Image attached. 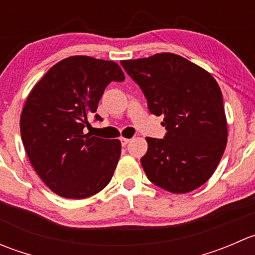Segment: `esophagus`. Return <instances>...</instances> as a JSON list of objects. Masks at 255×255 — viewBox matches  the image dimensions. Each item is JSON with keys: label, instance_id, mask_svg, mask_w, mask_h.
Wrapping results in <instances>:
<instances>
[{"label": "esophagus", "instance_id": "esophagus-1", "mask_svg": "<svg viewBox=\"0 0 255 255\" xmlns=\"http://www.w3.org/2000/svg\"><path fill=\"white\" fill-rule=\"evenodd\" d=\"M129 142V138H126V137H121V144H122V146H126Z\"/></svg>", "mask_w": 255, "mask_h": 255}]
</instances>
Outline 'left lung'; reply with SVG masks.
<instances>
[{"mask_svg": "<svg viewBox=\"0 0 255 255\" xmlns=\"http://www.w3.org/2000/svg\"><path fill=\"white\" fill-rule=\"evenodd\" d=\"M142 89L148 109L164 116V139L146 137L145 175L173 194L197 189L212 176L227 145V120L217 81L173 53L121 61Z\"/></svg>", "mask_w": 255, "mask_h": 255, "instance_id": "obj_1", "label": "left lung"}]
</instances>
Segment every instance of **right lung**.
I'll return each mask as SVG.
<instances>
[{
	"instance_id": "right-lung-1",
	"label": "right lung",
	"mask_w": 255,
	"mask_h": 255,
	"mask_svg": "<svg viewBox=\"0 0 255 255\" xmlns=\"http://www.w3.org/2000/svg\"><path fill=\"white\" fill-rule=\"evenodd\" d=\"M123 80L115 61L69 56L28 95L19 121L23 145L35 173L59 196L86 199L111 181L121 142L85 134L84 128L107 85Z\"/></svg>"
}]
</instances>
